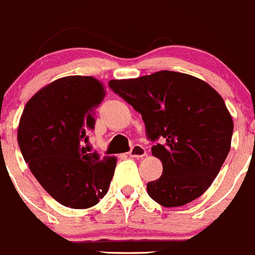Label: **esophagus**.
Instances as JSON below:
<instances>
[{
  "instance_id": "esophagus-1",
  "label": "esophagus",
  "mask_w": 255,
  "mask_h": 255,
  "mask_svg": "<svg viewBox=\"0 0 255 255\" xmlns=\"http://www.w3.org/2000/svg\"><path fill=\"white\" fill-rule=\"evenodd\" d=\"M146 149H144V147L141 146V144H134L129 151V156L135 157V158H141V157L146 156Z\"/></svg>"
}]
</instances>
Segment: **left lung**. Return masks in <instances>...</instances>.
<instances>
[{"instance_id":"8db88e82","label":"left lung","mask_w":255,"mask_h":255,"mask_svg":"<svg viewBox=\"0 0 255 255\" xmlns=\"http://www.w3.org/2000/svg\"><path fill=\"white\" fill-rule=\"evenodd\" d=\"M109 88L141 113L152 154L162 175L147 184L165 208L191 203L209 189L230 151L233 118L224 99L204 80L161 70L137 79L111 80Z\"/></svg>"}]
</instances>
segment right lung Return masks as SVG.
<instances>
[{
	"label": "right lung",
	"mask_w": 255,
	"mask_h": 255,
	"mask_svg": "<svg viewBox=\"0 0 255 255\" xmlns=\"http://www.w3.org/2000/svg\"><path fill=\"white\" fill-rule=\"evenodd\" d=\"M106 90L93 77H64L26 103L17 129L23 160L39 184L61 205L88 209L108 192L116 157L84 143L95 125V108Z\"/></svg>",
	"instance_id": "add662e5"
}]
</instances>
